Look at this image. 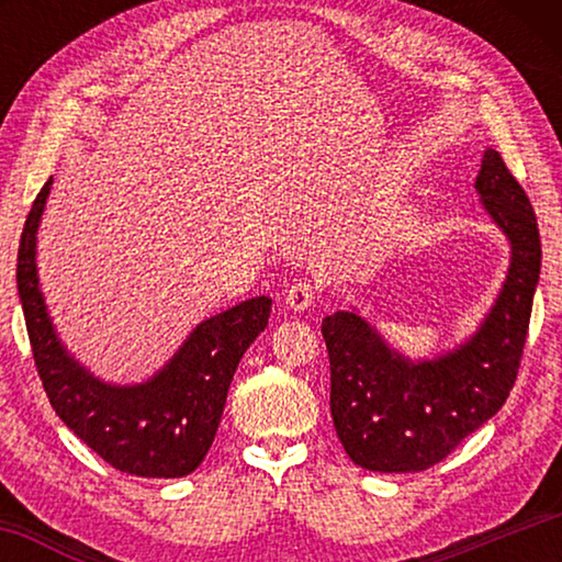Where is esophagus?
<instances>
[{
	"instance_id": "esophagus-1",
	"label": "esophagus",
	"mask_w": 562,
	"mask_h": 562,
	"mask_svg": "<svg viewBox=\"0 0 562 562\" xmlns=\"http://www.w3.org/2000/svg\"><path fill=\"white\" fill-rule=\"evenodd\" d=\"M315 297H317V284L307 278H300L290 284L288 292H284V307L292 312H304L307 307H312Z\"/></svg>"
}]
</instances>
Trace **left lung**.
Listing matches in <instances>:
<instances>
[{
  "label": "left lung",
  "mask_w": 562,
  "mask_h": 562,
  "mask_svg": "<svg viewBox=\"0 0 562 562\" xmlns=\"http://www.w3.org/2000/svg\"><path fill=\"white\" fill-rule=\"evenodd\" d=\"M475 190L508 237L510 268L496 304L465 345L412 361L355 312L322 319L331 418L361 469L412 473L443 461L506 404L516 384L540 274L538 221L498 150L483 154Z\"/></svg>",
  "instance_id": "1"
}]
</instances>
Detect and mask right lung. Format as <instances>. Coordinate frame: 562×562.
Returning a JSON list of instances; mask_svg holds the SVG:
<instances>
[{
	"mask_svg": "<svg viewBox=\"0 0 562 562\" xmlns=\"http://www.w3.org/2000/svg\"><path fill=\"white\" fill-rule=\"evenodd\" d=\"M49 190L52 178L26 215L16 255L19 300L44 392L61 422L113 469L144 479L188 475L211 449L235 369L268 327L272 300L262 294L201 322L144 384L101 382L64 349L40 290L36 227Z\"/></svg>",
	"mask_w": 562,
	"mask_h": 562,
	"instance_id": "right-lung-1",
	"label": "right lung"
}]
</instances>
